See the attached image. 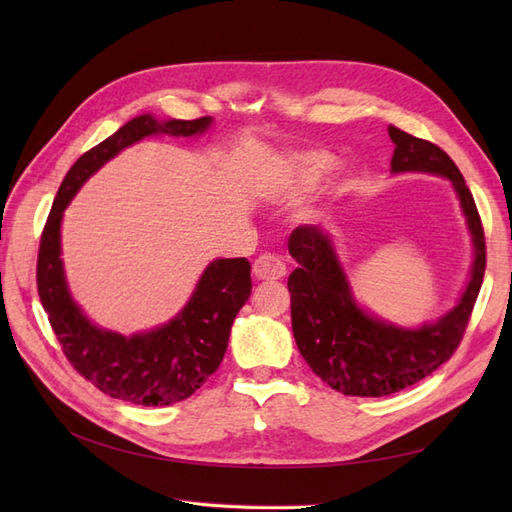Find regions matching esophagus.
Instances as JSON below:
<instances>
[{
  "label": "esophagus",
  "instance_id": "1",
  "mask_svg": "<svg viewBox=\"0 0 512 512\" xmlns=\"http://www.w3.org/2000/svg\"><path fill=\"white\" fill-rule=\"evenodd\" d=\"M254 275L256 280H280V277L286 275V265L282 258H277L273 254H262L254 260Z\"/></svg>",
  "mask_w": 512,
  "mask_h": 512
}]
</instances>
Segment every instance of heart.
<instances>
[{
    "instance_id": "b5f03b06",
    "label": "heart",
    "mask_w": 512,
    "mask_h": 512,
    "mask_svg": "<svg viewBox=\"0 0 512 512\" xmlns=\"http://www.w3.org/2000/svg\"><path fill=\"white\" fill-rule=\"evenodd\" d=\"M327 164L329 160L322 153H301L290 162V173L301 183H312L320 175V170L327 168Z\"/></svg>"
}]
</instances>
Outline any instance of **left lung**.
<instances>
[{
	"mask_svg": "<svg viewBox=\"0 0 512 512\" xmlns=\"http://www.w3.org/2000/svg\"><path fill=\"white\" fill-rule=\"evenodd\" d=\"M393 173H431L451 179L474 243L466 292L438 322L401 329L356 305L331 239L318 226H299L288 239L299 262L288 277L294 342L314 374L350 397H384L427 378L459 348L483 284L487 247L483 222L457 164L438 145L389 126Z\"/></svg>",
	"mask_w": 512,
	"mask_h": 512,
	"instance_id": "8db88e82",
	"label": "left lung"
}]
</instances>
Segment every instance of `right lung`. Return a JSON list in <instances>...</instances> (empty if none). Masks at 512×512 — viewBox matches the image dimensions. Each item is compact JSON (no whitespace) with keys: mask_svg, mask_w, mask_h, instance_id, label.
Instances as JSON below:
<instances>
[{"mask_svg":"<svg viewBox=\"0 0 512 512\" xmlns=\"http://www.w3.org/2000/svg\"><path fill=\"white\" fill-rule=\"evenodd\" d=\"M211 121V117L160 121L153 115L128 121L72 164L59 185L40 237L38 294L66 359L96 389L136 406L177 404L218 371L232 322L252 292V267L245 258L213 260L200 277L192 299L173 320L149 333L123 337L91 324L72 301L59 258L61 218L81 185L121 149L151 134H203Z\"/></svg>","mask_w":512,"mask_h":512,"instance_id":"add662e5","label":"right lung"}]
</instances>
